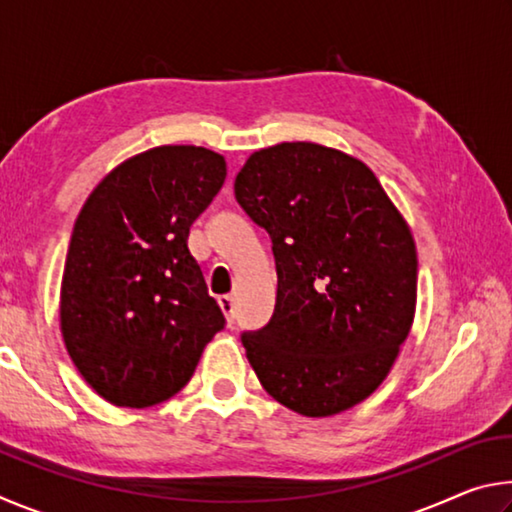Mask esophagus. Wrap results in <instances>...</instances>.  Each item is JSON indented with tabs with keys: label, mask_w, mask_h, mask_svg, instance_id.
Wrapping results in <instances>:
<instances>
[{
	"label": "esophagus",
	"mask_w": 512,
	"mask_h": 512,
	"mask_svg": "<svg viewBox=\"0 0 512 512\" xmlns=\"http://www.w3.org/2000/svg\"><path fill=\"white\" fill-rule=\"evenodd\" d=\"M219 307L225 314V318H228V323H235L237 318V311H235V298L232 296H221L219 298Z\"/></svg>",
	"instance_id": "obj_1"
}]
</instances>
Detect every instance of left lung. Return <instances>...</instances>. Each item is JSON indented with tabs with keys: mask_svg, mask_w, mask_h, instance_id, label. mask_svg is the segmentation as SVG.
<instances>
[{
	"mask_svg": "<svg viewBox=\"0 0 512 512\" xmlns=\"http://www.w3.org/2000/svg\"><path fill=\"white\" fill-rule=\"evenodd\" d=\"M273 241L275 311L241 343L264 391L307 418L377 391L411 332L418 255L411 228L361 160L314 142L255 151L235 178Z\"/></svg>",
	"mask_w": 512,
	"mask_h": 512,
	"instance_id": "left-lung-1",
	"label": "left lung"
}]
</instances>
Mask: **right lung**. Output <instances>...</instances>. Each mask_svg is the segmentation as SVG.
I'll list each match as a JSON object with an SVG mask.
<instances>
[{"label": "right lung", "mask_w": 512, "mask_h": 512, "mask_svg": "<svg viewBox=\"0 0 512 512\" xmlns=\"http://www.w3.org/2000/svg\"><path fill=\"white\" fill-rule=\"evenodd\" d=\"M223 180V155L155 146L112 169L85 201L65 259L60 332L106 402L144 409L169 400L223 329L187 248Z\"/></svg>", "instance_id": "right-lung-1"}]
</instances>
